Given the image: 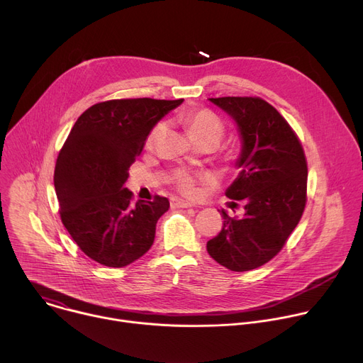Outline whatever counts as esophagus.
Listing matches in <instances>:
<instances>
[{"mask_svg": "<svg viewBox=\"0 0 363 363\" xmlns=\"http://www.w3.org/2000/svg\"><path fill=\"white\" fill-rule=\"evenodd\" d=\"M171 205L174 206V208H191V206H192V203H189L186 201H182V199H172Z\"/></svg>", "mask_w": 363, "mask_h": 363, "instance_id": "obj_1", "label": "esophagus"}]
</instances>
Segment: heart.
<instances>
[{"mask_svg":"<svg viewBox=\"0 0 363 363\" xmlns=\"http://www.w3.org/2000/svg\"><path fill=\"white\" fill-rule=\"evenodd\" d=\"M186 126H188V132L191 135L192 139H203V138H213L216 140L220 142V139L223 138L224 133V125L223 122L218 119L217 115H214L210 111H196L188 115L186 118ZM164 126L160 125L155 128V130L152 132L150 138L147 139V145H153L155 139H157L161 132H162ZM202 179V181H208L210 177H194L189 175L186 172H182L178 175V186L181 188V191L188 195V196H195L198 195V186L196 182Z\"/></svg>","mask_w":363,"mask_h":363,"instance_id":"b5f03b06","label":"heart"}]
</instances>
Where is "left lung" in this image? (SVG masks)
<instances>
[{"label":"left lung","instance_id":"left-lung-1","mask_svg":"<svg viewBox=\"0 0 363 363\" xmlns=\"http://www.w3.org/2000/svg\"><path fill=\"white\" fill-rule=\"evenodd\" d=\"M208 100L238 129L240 172L225 195L244 202V214L228 217L221 210L223 230L206 242V251L231 272H248L270 262L298 224L306 205L307 164L286 119L263 99Z\"/></svg>","mask_w":363,"mask_h":363}]
</instances>
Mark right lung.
Listing matches in <instances>:
<instances>
[{
    "label": "right lung",
    "mask_w": 363,
    "mask_h": 363,
    "mask_svg": "<svg viewBox=\"0 0 363 363\" xmlns=\"http://www.w3.org/2000/svg\"><path fill=\"white\" fill-rule=\"evenodd\" d=\"M184 99H122L80 115L56 162L55 188L62 221L79 248L108 267H125L149 251L169 201L132 202L129 168L165 115Z\"/></svg>",
    "instance_id": "1"
}]
</instances>
